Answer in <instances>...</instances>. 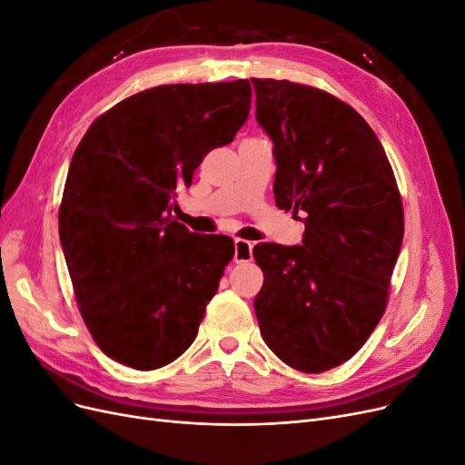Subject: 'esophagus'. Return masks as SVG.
Wrapping results in <instances>:
<instances>
[{
  "mask_svg": "<svg viewBox=\"0 0 465 465\" xmlns=\"http://www.w3.org/2000/svg\"><path fill=\"white\" fill-rule=\"evenodd\" d=\"M252 248L254 244L244 241V238H236L234 241V262L241 263V262H250L252 260Z\"/></svg>",
  "mask_w": 465,
  "mask_h": 465,
  "instance_id": "esophagus-1",
  "label": "esophagus"
}]
</instances>
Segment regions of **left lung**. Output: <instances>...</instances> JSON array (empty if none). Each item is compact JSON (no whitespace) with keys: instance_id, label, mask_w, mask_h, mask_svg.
I'll use <instances>...</instances> for the list:
<instances>
[{"instance_id":"1","label":"left lung","mask_w":465,"mask_h":465,"mask_svg":"<svg viewBox=\"0 0 465 465\" xmlns=\"http://www.w3.org/2000/svg\"><path fill=\"white\" fill-rule=\"evenodd\" d=\"M256 120L273 142L279 209L304 223L302 246L254 248V299L265 345L289 367H340L384 314L403 241L396 178L355 108L287 79H254Z\"/></svg>"}]
</instances>
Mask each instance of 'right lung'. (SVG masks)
<instances>
[{
  "instance_id": "add662e5",
  "label": "right lung",
  "mask_w": 465,
  "mask_h": 465,
  "mask_svg": "<svg viewBox=\"0 0 465 465\" xmlns=\"http://www.w3.org/2000/svg\"><path fill=\"white\" fill-rule=\"evenodd\" d=\"M250 103L248 79L147 89L96 118L74 153L60 242L83 320L125 367L161 369L198 335L234 242L176 223V186L232 142Z\"/></svg>"
}]
</instances>
